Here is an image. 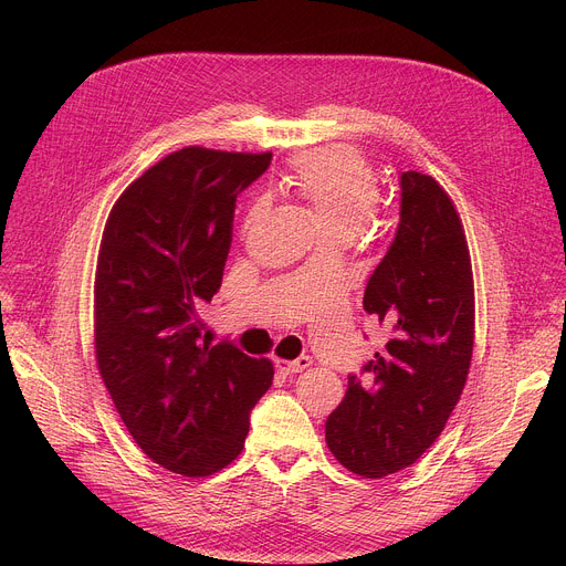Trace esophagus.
Here are the masks:
<instances>
[{
	"label": "esophagus",
	"mask_w": 566,
	"mask_h": 566,
	"mask_svg": "<svg viewBox=\"0 0 566 566\" xmlns=\"http://www.w3.org/2000/svg\"><path fill=\"white\" fill-rule=\"evenodd\" d=\"M311 363H313L311 356H300L297 360H284V358H277V360H275V365H277V369H280L282 374H300V371H304Z\"/></svg>",
	"instance_id": "34e87169"
}]
</instances>
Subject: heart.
<instances>
[{"mask_svg":"<svg viewBox=\"0 0 566 566\" xmlns=\"http://www.w3.org/2000/svg\"><path fill=\"white\" fill-rule=\"evenodd\" d=\"M284 186L313 212L322 237H356L380 206L378 175L352 147H327L297 156Z\"/></svg>","mask_w":566,"mask_h":566,"instance_id":"1","label":"heart"}]
</instances>
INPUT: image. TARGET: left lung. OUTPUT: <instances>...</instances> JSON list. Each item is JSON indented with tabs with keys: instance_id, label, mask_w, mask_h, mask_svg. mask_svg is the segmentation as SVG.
Segmentation results:
<instances>
[{
	"instance_id": "1",
	"label": "left lung",
	"mask_w": 566,
	"mask_h": 566,
	"mask_svg": "<svg viewBox=\"0 0 566 566\" xmlns=\"http://www.w3.org/2000/svg\"><path fill=\"white\" fill-rule=\"evenodd\" d=\"M363 308L387 343L349 376L325 423L332 454L367 479L412 465L461 398L474 345V284L465 232L448 192L428 175H400V221L371 273Z\"/></svg>"
}]
</instances>
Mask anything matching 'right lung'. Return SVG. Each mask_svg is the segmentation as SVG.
<instances>
[{
  "mask_svg": "<svg viewBox=\"0 0 566 566\" xmlns=\"http://www.w3.org/2000/svg\"><path fill=\"white\" fill-rule=\"evenodd\" d=\"M271 151L184 147L114 203L94 284L98 371L138 448L184 476H208L244 448L273 382L269 358L210 345L199 308L221 286L237 195Z\"/></svg>",
  "mask_w": 566,
  "mask_h": 566,
  "instance_id": "right-lung-1",
  "label": "right lung"
}]
</instances>
